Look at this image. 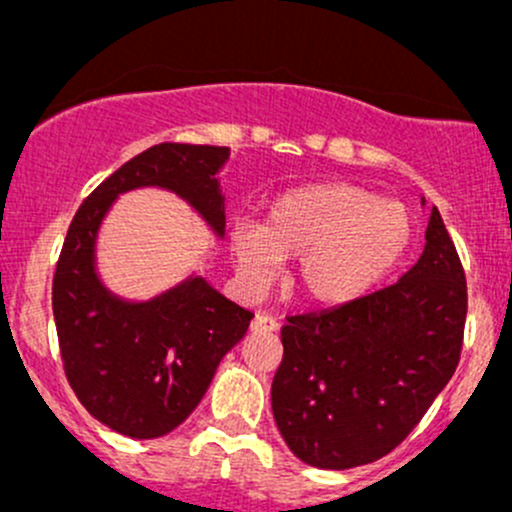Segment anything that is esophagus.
Segmentation results:
<instances>
[{
	"label": "esophagus",
	"mask_w": 512,
	"mask_h": 512,
	"mask_svg": "<svg viewBox=\"0 0 512 512\" xmlns=\"http://www.w3.org/2000/svg\"><path fill=\"white\" fill-rule=\"evenodd\" d=\"M250 330L252 332H276L279 330V322H276L272 315L260 313V315H255V320H252Z\"/></svg>",
	"instance_id": "obj_1"
}]
</instances>
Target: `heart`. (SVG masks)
<instances>
[{
  "label": "heart",
  "mask_w": 512,
  "mask_h": 512,
  "mask_svg": "<svg viewBox=\"0 0 512 512\" xmlns=\"http://www.w3.org/2000/svg\"><path fill=\"white\" fill-rule=\"evenodd\" d=\"M414 240L409 209L349 182L305 185L276 197L262 226L236 221L228 248L250 289H264L281 260L289 289L305 303L339 308L390 279Z\"/></svg>",
  "instance_id": "obj_1"
}]
</instances>
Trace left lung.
<instances>
[{
	"mask_svg": "<svg viewBox=\"0 0 512 512\" xmlns=\"http://www.w3.org/2000/svg\"><path fill=\"white\" fill-rule=\"evenodd\" d=\"M286 320L272 411L293 455L349 469L395 450L460 363L467 279L440 211L397 284Z\"/></svg>",
	"mask_w": 512,
	"mask_h": 512,
	"instance_id": "left-lung-1",
	"label": "left lung"
}]
</instances>
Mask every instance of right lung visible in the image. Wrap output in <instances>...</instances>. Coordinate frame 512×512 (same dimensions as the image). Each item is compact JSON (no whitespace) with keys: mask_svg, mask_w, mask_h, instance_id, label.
<instances>
[{"mask_svg":"<svg viewBox=\"0 0 512 512\" xmlns=\"http://www.w3.org/2000/svg\"><path fill=\"white\" fill-rule=\"evenodd\" d=\"M228 156V146H151L84 199L64 238L52 279L64 373L88 414L122 436L146 440L178 428L255 315L202 276H190L151 301H122L98 279V228L122 192L163 187L223 236L219 170Z\"/></svg>","mask_w":512,"mask_h":512,"instance_id":"1","label":"right lung"}]
</instances>
